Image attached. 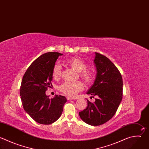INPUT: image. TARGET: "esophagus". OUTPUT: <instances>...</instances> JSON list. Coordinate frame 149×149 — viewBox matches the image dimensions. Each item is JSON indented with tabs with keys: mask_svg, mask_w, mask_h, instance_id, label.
Instances as JSON below:
<instances>
[{
	"mask_svg": "<svg viewBox=\"0 0 149 149\" xmlns=\"http://www.w3.org/2000/svg\"><path fill=\"white\" fill-rule=\"evenodd\" d=\"M67 100H74V98L72 97H70V96H67Z\"/></svg>",
	"mask_w": 149,
	"mask_h": 149,
	"instance_id": "obj_1",
	"label": "esophagus"
}]
</instances>
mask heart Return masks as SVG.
I'll list each match as a JSON object with an SVG mask.
<instances>
[{
    "instance_id": "obj_1",
    "label": "heart",
    "mask_w": 149,
    "mask_h": 149,
    "mask_svg": "<svg viewBox=\"0 0 149 149\" xmlns=\"http://www.w3.org/2000/svg\"><path fill=\"white\" fill-rule=\"evenodd\" d=\"M66 63L74 70L79 72L81 77L86 84H91L94 79L93 74L87 70L88 65L85 62L78 57L68 58ZM61 75V68L60 64H56L53 68L52 75L54 79H58ZM84 84L81 81L64 82L60 86V90L64 94L68 96H74L77 92L83 90Z\"/></svg>"
}]
</instances>
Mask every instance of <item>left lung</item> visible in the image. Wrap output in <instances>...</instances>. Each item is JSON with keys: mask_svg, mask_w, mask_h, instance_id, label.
I'll return each instance as SVG.
<instances>
[{"mask_svg": "<svg viewBox=\"0 0 149 149\" xmlns=\"http://www.w3.org/2000/svg\"><path fill=\"white\" fill-rule=\"evenodd\" d=\"M93 63L96 74L93 84L86 94L96 97L92 103L79 112L81 119L92 126L101 125L115 114L123 96V81L116 67L107 57L95 53Z\"/></svg>", "mask_w": 149, "mask_h": 149, "instance_id": "left-lung-1", "label": "left lung"}]
</instances>
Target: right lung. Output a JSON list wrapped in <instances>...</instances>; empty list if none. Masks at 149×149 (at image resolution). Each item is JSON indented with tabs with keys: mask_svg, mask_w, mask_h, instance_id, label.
Masks as SVG:
<instances>
[{
	"mask_svg": "<svg viewBox=\"0 0 149 149\" xmlns=\"http://www.w3.org/2000/svg\"><path fill=\"white\" fill-rule=\"evenodd\" d=\"M62 54L49 52L38 57L26 71L21 84L20 95L24 111L36 122L42 125L55 122L61 116L67 98L55 95L49 99L45 91L50 88L52 71Z\"/></svg>",
	"mask_w": 149,
	"mask_h": 149,
	"instance_id": "obj_1",
	"label": "right lung"
}]
</instances>
